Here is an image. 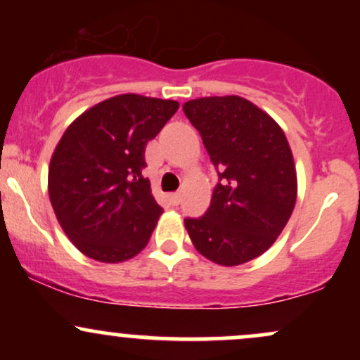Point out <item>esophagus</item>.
Listing matches in <instances>:
<instances>
[{"label":"esophagus","instance_id":"34e87169","mask_svg":"<svg viewBox=\"0 0 360 360\" xmlns=\"http://www.w3.org/2000/svg\"><path fill=\"white\" fill-rule=\"evenodd\" d=\"M169 201H171L172 206H177L181 203V194L179 193H171V194H169Z\"/></svg>","mask_w":360,"mask_h":360}]
</instances>
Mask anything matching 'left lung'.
Wrapping results in <instances>:
<instances>
[{"instance_id":"left-lung-1","label":"left lung","mask_w":360,"mask_h":360,"mask_svg":"<svg viewBox=\"0 0 360 360\" xmlns=\"http://www.w3.org/2000/svg\"><path fill=\"white\" fill-rule=\"evenodd\" d=\"M183 110L218 172L210 208L186 218V230L206 259L240 266L269 249L295 208L298 186L288 139L240 96L198 98Z\"/></svg>"}]
</instances>
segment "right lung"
Segmentation results:
<instances>
[{
  "instance_id": "obj_1",
  "label": "right lung",
  "mask_w": 360,
  "mask_h": 360,
  "mask_svg": "<svg viewBox=\"0 0 360 360\" xmlns=\"http://www.w3.org/2000/svg\"><path fill=\"white\" fill-rule=\"evenodd\" d=\"M179 103L120 94L81 115L57 143L49 196L74 245L100 262H123L147 245L162 208L143 177L146 146Z\"/></svg>"
}]
</instances>
